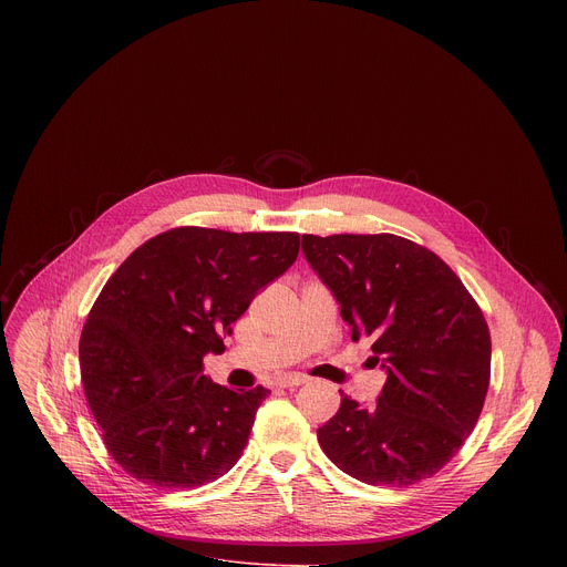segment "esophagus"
I'll list each match as a JSON object with an SVG mask.
<instances>
[{
	"label": "esophagus",
	"instance_id": "1",
	"mask_svg": "<svg viewBox=\"0 0 567 567\" xmlns=\"http://www.w3.org/2000/svg\"><path fill=\"white\" fill-rule=\"evenodd\" d=\"M309 379L305 377V374H298V372H289V374H282L280 379H278V385L280 388H296V385H302V383H307Z\"/></svg>",
	"mask_w": 567,
	"mask_h": 567
}]
</instances>
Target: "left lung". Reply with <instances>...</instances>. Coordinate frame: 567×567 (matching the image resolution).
Returning a JSON list of instances; mask_svg holds the SVG:
<instances>
[{
  "mask_svg": "<svg viewBox=\"0 0 567 567\" xmlns=\"http://www.w3.org/2000/svg\"><path fill=\"white\" fill-rule=\"evenodd\" d=\"M313 271L341 302L352 341L370 339L388 370L374 409L341 392L318 429L326 455L374 487L435 475L477 424L492 377L482 309L431 249L392 233L302 235Z\"/></svg>",
  "mask_w": 567,
  "mask_h": 567,
  "instance_id": "8db88e82",
  "label": "left lung"
}]
</instances>
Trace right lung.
<instances>
[{"label": "right lung", "instance_id": "obj_1", "mask_svg": "<svg viewBox=\"0 0 567 567\" xmlns=\"http://www.w3.org/2000/svg\"><path fill=\"white\" fill-rule=\"evenodd\" d=\"M298 249V233L179 226L112 274L78 352L90 409L123 471L154 487L193 489L233 468L269 390L213 383L204 357L224 352L233 322Z\"/></svg>", "mask_w": 567, "mask_h": 567}]
</instances>
